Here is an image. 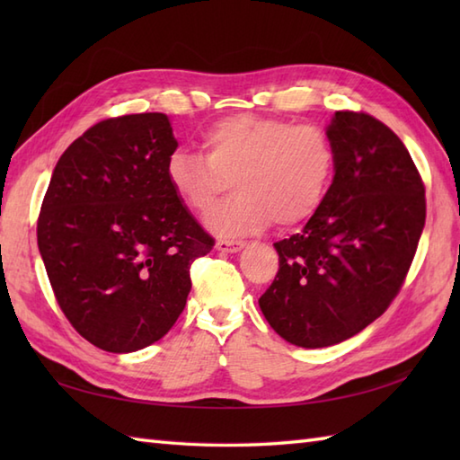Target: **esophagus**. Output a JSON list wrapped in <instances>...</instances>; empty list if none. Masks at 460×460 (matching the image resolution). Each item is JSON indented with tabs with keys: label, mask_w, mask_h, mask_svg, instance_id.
Listing matches in <instances>:
<instances>
[{
	"label": "esophagus",
	"mask_w": 460,
	"mask_h": 460,
	"mask_svg": "<svg viewBox=\"0 0 460 460\" xmlns=\"http://www.w3.org/2000/svg\"><path fill=\"white\" fill-rule=\"evenodd\" d=\"M245 247V241H233V239H219L215 243V249L221 252H239Z\"/></svg>",
	"instance_id": "esophagus-1"
}]
</instances>
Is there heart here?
Returning a JSON list of instances; mask_svg holds the SVG:
<instances>
[{"mask_svg":"<svg viewBox=\"0 0 460 460\" xmlns=\"http://www.w3.org/2000/svg\"><path fill=\"white\" fill-rule=\"evenodd\" d=\"M201 154L175 150L165 178L178 199L203 213L235 181L237 195L205 215L208 229L223 237L308 221L324 201L334 175V148L312 124L237 114L201 134Z\"/></svg>","mask_w":460,"mask_h":460,"instance_id":"heart-1","label":"heart"}]
</instances>
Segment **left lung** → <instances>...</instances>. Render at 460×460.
Returning <instances> with one entry per match:
<instances>
[{
	"mask_svg": "<svg viewBox=\"0 0 460 460\" xmlns=\"http://www.w3.org/2000/svg\"><path fill=\"white\" fill-rule=\"evenodd\" d=\"M334 180L305 229L275 243L261 312L300 348L340 344L384 314L425 227V188L403 142L374 116L336 112Z\"/></svg>",
	"mask_w": 460,
	"mask_h": 460,
	"instance_id": "8db88e82",
	"label": "left lung"
}]
</instances>
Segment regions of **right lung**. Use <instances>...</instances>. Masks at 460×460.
Returning a JSON list of instances; mask_svg holds the SVG:
<instances>
[{"label":"right lung","mask_w":460,"mask_h":460,"mask_svg":"<svg viewBox=\"0 0 460 460\" xmlns=\"http://www.w3.org/2000/svg\"><path fill=\"white\" fill-rule=\"evenodd\" d=\"M175 148L162 112L102 120L58 158L41 205L37 245L58 306L112 354L168 334L191 262L213 249L165 178Z\"/></svg>","instance_id":"right-lung-1"}]
</instances>
